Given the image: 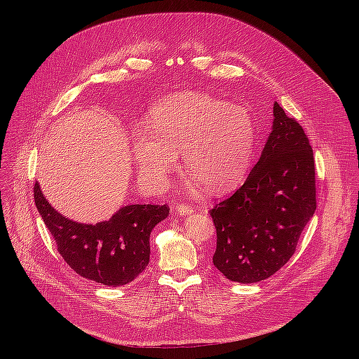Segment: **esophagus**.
Masks as SVG:
<instances>
[{"instance_id": "34e87169", "label": "esophagus", "mask_w": 359, "mask_h": 359, "mask_svg": "<svg viewBox=\"0 0 359 359\" xmlns=\"http://www.w3.org/2000/svg\"><path fill=\"white\" fill-rule=\"evenodd\" d=\"M176 213L180 215V216H189L194 212L193 206H190V204H186V203H182V204H177V206L175 208Z\"/></svg>"}]
</instances>
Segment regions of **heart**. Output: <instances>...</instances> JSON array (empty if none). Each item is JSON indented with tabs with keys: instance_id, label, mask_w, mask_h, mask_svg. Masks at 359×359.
Returning <instances> with one entry per match:
<instances>
[{
	"instance_id": "b5f03b06",
	"label": "heart",
	"mask_w": 359,
	"mask_h": 359,
	"mask_svg": "<svg viewBox=\"0 0 359 359\" xmlns=\"http://www.w3.org/2000/svg\"><path fill=\"white\" fill-rule=\"evenodd\" d=\"M149 126L133 132V158L142 180L163 189L183 163L213 193H227L245 179L254 151L250 112L204 92H179L151 109Z\"/></svg>"
}]
</instances>
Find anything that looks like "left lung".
Returning a JSON list of instances; mask_svg holds the SVG:
<instances>
[{
    "label": "left lung",
    "instance_id": "8db88e82",
    "mask_svg": "<svg viewBox=\"0 0 359 359\" xmlns=\"http://www.w3.org/2000/svg\"><path fill=\"white\" fill-rule=\"evenodd\" d=\"M273 129L244 184L210 210L217 247L213 264L229 280L250 284L277 273L314 216L316 169L309 137L277 104Z\"/></svg>",
    "mask_w": 359,
    "mask_h": 359
}]
</instances>
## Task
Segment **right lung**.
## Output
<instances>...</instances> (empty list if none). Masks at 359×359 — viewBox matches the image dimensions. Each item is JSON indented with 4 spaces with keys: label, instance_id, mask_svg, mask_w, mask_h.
<instances>
[{
    "label": "right lung",
    "instance_id": "add662e5",
    "mask_svg": "<svg viewBox=\"0 0 359 359\" xmlns=\"http://www.w3.org/2000/svg\"><path fill=\"white\" fill-rule=\"evenodd\" d=\"M34 200L67 264L81 277L109 287L125 285L146 269L150 231L170 210L166 204H129L107 222L83 224L50 206L38 182Z\"/></svg>",
    "mask_w": 359,
    "mask_h": 359
}]
</instances>
